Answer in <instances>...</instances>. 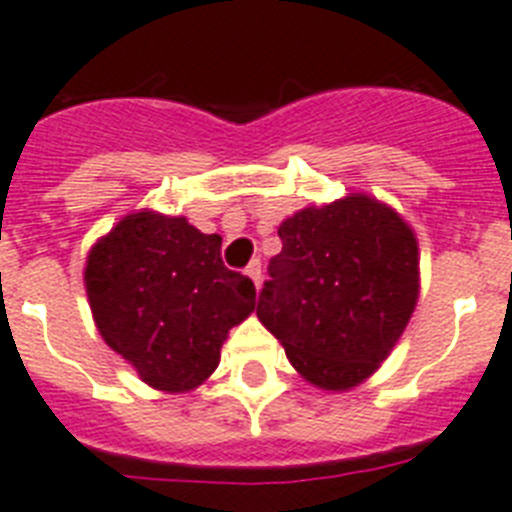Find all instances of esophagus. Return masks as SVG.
Listing matches in <instances>:
<instances>
[{
  "label": "esophagus",
  "instance_id": "esophagus-1",
  "mask_svg": "<svg viewBox=\"0 0 512 512\" xmlns=\"http://www.w3.org/2000/svg\"><path fill=\"white\" fill-rule=\"evenodd\" d=\"M249 278H252V283L255 286H260V278H263V268H260V260H252V263L247 265V270H244Z\"/></svg>",
  "mask_w": 512,
  "mask_h": 512
}]
</instances>
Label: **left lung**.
Instances as JSON below:
<instances>
[{
    "instance_id": "8db88e82",
    "label": "left lung",
    "mask_w": 512,
    "mask_h": 512,
    "mask_svg": "<svg viewBox=\"0 0 512 512\" xmlns=\"http://www.w3.org/2000/svg\"><path fill=\"white\" fill-rule=\"evenodd\" d=\"M257 317L320 390L380 369L419 299V242L401 213L364 192L307 205L278 226Z\"/></svg>"
}]
</instances>
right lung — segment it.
I'll return each mask as SVG.
<instances>
[{
  "instance_id": "add662e5",
  "label": "right lung",
  "mask_w": 512,
  "mask_h": 512,
  "mask_svg": "<svg viewBox=\"0 0 512 512\" xmlns=\"http://www.w3.org/2000/svg\"><path fill=\"white\" fill-rule=\"evenodd\" d=\"M83 278L103 341L163 393L203 385L255 309V283L223 265L221 236L150 208L90 247Z\"/></svg>"
}]
</instances>
